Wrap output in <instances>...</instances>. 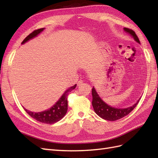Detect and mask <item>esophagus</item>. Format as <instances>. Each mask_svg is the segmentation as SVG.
<instances>
[{
    "label": "esophagus",
    "mask_w": 158,
    "mask_h": 158,
    "mask_svg": "<svg viewBox=\"0 0 158 158\" xmlns=\"http://www.w3.org/2000/svg\"><path fill=\"white\" fill-rule=\"evenodd\" d=\"M83 83V81H81V80H80V81H79L78 82H77V85H81Z\"/></svg>",
    "instance_id": "1"
}]
</instances>
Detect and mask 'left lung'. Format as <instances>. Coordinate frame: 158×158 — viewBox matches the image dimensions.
Returning <instances> with one entry per match:
<instances>
[{"label":"left lung","instance_id":"obj_1","mask_svg":"<svg viewBox=\"0 0 158 158\" xmlns=\"http://www.w3.org/2000/svg\"><path fill=\"white\" fill-rule=\"evenodd\" d=\"M124 31H125L127 34L132 36V38L135 39V41H136L140 44V41L136 36V33L134 32L132 30H130L129 28H124ZM92 106L94 110L95 113L101 118L108 120V121H115L117 119H119L122 117L126 116L127 115L132 111V110L136 106L137 104L139 103L140 98L137 100V102L133 105L132 106L127 107L125 109H119L115 108V107L111 106L106 104L104 100L100 98L98 93L96 91L95 88H92Z\"/></svg>","mask_w":158,"mask_h":158}]
</instances>
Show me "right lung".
Here are the masks:
<instances>
[{"label": "right lung", "mask_w": 158, "mask_h": 158, "mask_svg": "<svg viewBox=\"0 0 158 158\" xmlns=\"http://www.w3.org/2000/svg\"><path fill=\"white\" fill-rule=\"evenodd\" d=\"M44 29L45 28H43L33 31L28 36H26L25 39L22 41V44H24L25 43L28 42L31 39H34L36 36H37L40 33L43 31ZM76 86L77 84L70 87L69 89H67L66 91L64 92L62 96L60 97L58 101H57L51 108H49L48 110H43V111L41 112L35 113L30 111V110L25 109L24 107H23V109H24L26 113H27L30 116L32 117V118H34L36 121H38V122L49 124L56 123L60 119H62L66 115L67 110H68L67 96H68L69 92H71L73 89L76 88Z\"/></svg>", "instance_id": "add662e5"}]
</instances>
